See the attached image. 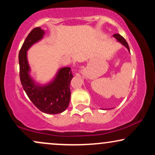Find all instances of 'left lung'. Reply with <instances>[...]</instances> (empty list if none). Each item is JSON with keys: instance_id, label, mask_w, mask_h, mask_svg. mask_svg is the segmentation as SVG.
<instances>
[{"instance_id": "1", "label": "left lung", "mask_w": 155, "mask_h": 155, "mask_svg": "<svg viewBox=\"0 0 155 155\" xmlns=\"http://www.w3.org/2000/svg\"><path fill=\"white\" fill-rule=\"evenodd\" d=\"M113 36L115 38L117 39V41L120 42L121 44H122V45H124V47L127 49V50L130 51V48H129V46H128V44H127V42L126 41L125 39H124L123 37L122 36V35H120V34H118V33H116V34L113 35Z\"/></svg>"}]
</instances>
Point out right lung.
I'll list each match as a JSON object with an SVG mask.
<instances>
[{"instance_id": "1", "label": "right lung", "mask_w": 155, "mask_h": 155, "mask_svg": "<svg viewBox=\"0 0 155 155\" xmlns=\"http://www.w3.org/2000/svg\"><path fill=\"white\" fill-rule=\"evenodd\" d=\"M45 32L41 28L32 30L19 53V77L22 87L33 104L44 113L57 114L68 106L71 99L70 83L74 77L71 68H60L54 79L46 84L36 83L31 76L27 52L33 44L43 38Z\"/></svg>"}]
</instances>
